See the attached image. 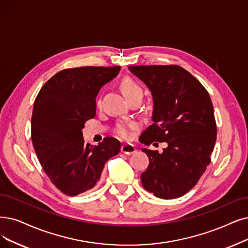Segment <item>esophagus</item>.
<instances>
[{
  "mask_svg": "<svg viewBox=\"0 0 248 248\" xmlns=\"http://www.w3.org/2000/svg\"><path fill=\"white\" fill-rule=\"evenodd\" d=\"M121 152L127 155L136 153V147L133 144H123L121 146Z\"/></svg>",
  "mask_w": 248,
  "mask_h": 248,
  "instance_id": "obj_1",
  "label": "esophagus"
}]
</instances>
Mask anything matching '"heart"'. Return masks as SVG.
<instances>
[{
  "instance_id": "1",
  "label": "heart",
  "mask_w": 248,
  "mask_h": 248,
  "mask_svg": "<svg viewBox=\"0 0 248 248\" xmlns=\"http://www.w3.org/2000/svg\"><path fill=\"white\" fill-rule=\"evenodd\" d=\"M120 87L126 98L131 96L135 93L141 92V88L138 86L133 80H131L130 78H124L121 81ZM101 104L102 102L100 98H98L96 105L101 106ZM135 128H137V125L134 123H119L115 127V133L118 137L123 138V140H127V138H129L131 136V130L135 129Z\"/></svg>"
}]
</instances>
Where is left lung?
I'll list each match as a JSON object with an SVG mask.
<instances>
[{
  "mask_svg": "<svg viewBox=\"0 0 248 248\" xmlns=\"http://www.w3.org/2000/svg\"><path fill=\"white\" fill-rule=\"evenodd\" d=\"M128 69L150 88L154 101V123L143 131L140 142L167 143L162 153L141 150L150 160L141 183L156 197L177 199L194 187L211 163L217 125L210 94L178 65Z\"/></svg>",
  "mask_w": 248,
  "mask_h": 248,
  "instance_id": "obj_1",
  "label": "left lung"
}]
</instances>
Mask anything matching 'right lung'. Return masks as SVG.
Returning a JSON list of instances; mask_svg holds the SVG:
<instances>
[{
    "label": "right lung",
    "instance_id": "1",
    "mask_svg": "<svg viewBox=\"0 0 248 248\" xmlns=\"http://www.w3.org/2000/svg\"><path fill=\"white\" fill-rule=\"evenodd\" d=\"M120 66L79 67L56 73L39 91L31 117L35 154L59 190L75 196L93 188L108 158L120 152L113 137L93 146L85 144L82 129L94 118L95 97L115 78Z\"/></svg>",
    "mask_w": 248,
    "mask_h": 248
}]
</instances>
